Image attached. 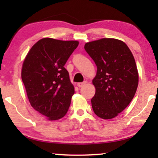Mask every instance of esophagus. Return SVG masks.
Masks as SVG:
<instances>
[{"label":"esophagus","mask_w":158,"mask_h":158,"mask_svg":"<svg viewBox=\"0 0 158 158\" xmlns=\"http://www.w3.org/2000/svg\"><path fill=\"white\" fill-rule=\"evenodd\" d=\"M86 81H83V82H79V83H78L77 84V86L79 87V88H81V87H82V86H84L85 85H86Z\"/></svg>","instance_id":"1"}]
</instances>
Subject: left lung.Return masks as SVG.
Listing matches in <instances>:
<instances>
[{"mask_svg": "<svg viewBox=\"0 0 158 158\" xmlns=\"http://www.w3.org/2000/svg\"><path fill=\"white\" fill-rule=\"evenodd\" d=\"M85 50L97 67L93 79L94 112L102 119L114 118L131 102L138 85V71L130 49L115 39L86 43Z\"/></svg>", "mask_w": 158, "mask_h": 158, "instance_id": "left-lung-1", "label": "left lung"}]
</instances>
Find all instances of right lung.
Masks as SVG:
<instances>
[{
  "label": "right lung",
  "mask_w": 158,
  "mask_h": 158,
  "mask_svg": "<svg viewBox=\"0 0 158 158\" xmlns=\"http://www.w3.org/2000/svg\"><path fill=\"white\" fill-rule=\"evenodd\" d=\"M78 45L77 41L44 38L23 61L21 79L30 105L50 120L62 118L70 107L74 87L64 66Z\"/></svg>",
  "instance_id": "right-lung-1"
}]
</instances>
